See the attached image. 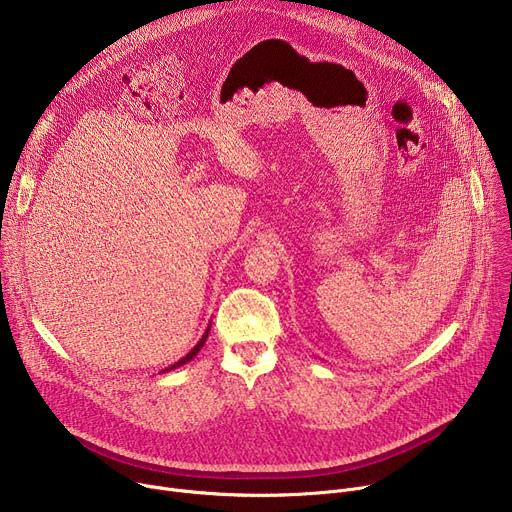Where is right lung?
<instances>
[{"label": "right lung", "instance_id": "add662e5", "mask_svg": "<svg viewBox=\"0 0 512 512\" xmlns=\"http://www.w3.org/2000/svg\"><path fill=\"white\" fill-rule=\"evenodd\" d=\"M208 332H210V326H208V328H206V332H204V334H202V338H200V340H198V342H196V346H194V348H192V350H190V352H188V354H186V356H182V358H180V360H178V362H174V364H172V367H168V369H164V371H162V373H168V371H174V369H178V367H182V364H186V362H190V360H192V358H194V356H196V354H198V352H200V348H202V346H204V342H206V338H208Z\"/></svg>", "mask_w": 512, "mask_h": 512}]
</instances>
